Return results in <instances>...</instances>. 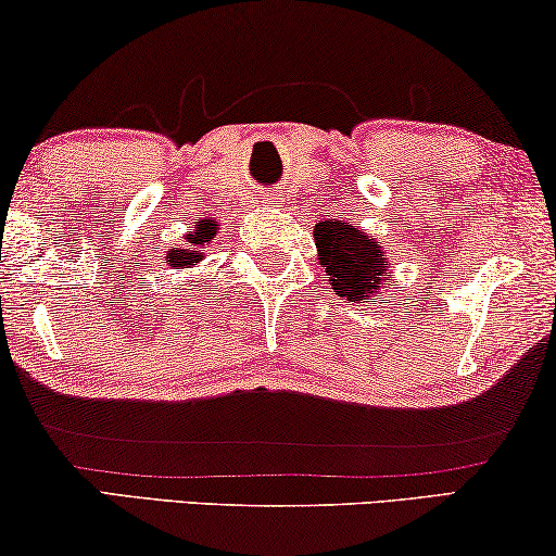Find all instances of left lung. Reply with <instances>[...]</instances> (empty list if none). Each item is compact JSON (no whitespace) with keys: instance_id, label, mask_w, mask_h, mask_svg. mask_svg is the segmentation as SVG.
Here are the masks:
<instances>
[{"instance_id":"8db88e82","label":"left lung","mask_w":556,"mask_h":556,"mask_svg":"<svg viewBox=\"0 0 556 556\" xmlns=\"http://www.w3.org/2000/svg\"><path fill=\"white\" fill-rule=\"evenodd\" d=\"M315 244L319 262L330 275V285L350 302L367 300L393 277L388 249L353 224L338 218L315 224Z\"/></svg>"}]
</instances>
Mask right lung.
<instances>
[{"instance_id": "add662e5", "label": "right lung", "mask_w": 556, "mask_h": 556, "mask_svg": "<svg viewBox=\"0 0 556 556\" xmlns=\"http://www.w3.org/2000/svg\"><path fill=\"white\" fill-rule=\"evenodd\" d=\"M216 229H218V226H216V222H211V218H201V222L193 224V231H189L184 237L186 244L174 247L166 254L168 267L191 271L193 267H197V264H201L203 249H206L211 244V239L216 237Z\"/></svg>"}]
</instances>
